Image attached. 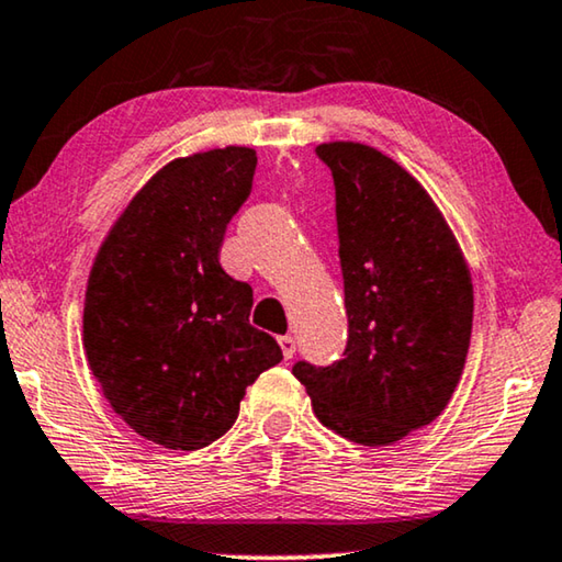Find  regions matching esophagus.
Instances as JSON below:
<instances>
[{
	"label": "esophagus",
	"mask_w": 562,
	"mask_h": 562,
	"mask_svg": "<svg viewBox=\"0 0 562 562\" xmlns=\"http://www.w3.org/2000/svg\"><path fill=\"white\" fill-rule=\"evenodd\" d=\"M278 342L282 348V356L290 361V358L295 356V338H292V335H282V338H278Z\"/></svg>",
	"instance_id": "1"
}]
</instances>
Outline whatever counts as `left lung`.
<instances>
[{"label": "left lung", "instance_id": "8db88e82", "mask_svg": "<svg viewBox=\"0 0 562 562\" xmlns=\"http://www.w3.org/2000/svg\"><path fill=\"white\" fill-rule=\"evenodd\" d=\"M333 173L348 342L292 375L321 424L383 447L431 424L462 379L472 280L454 234L412 173L363 144L315 148Z\"/></svg>", "mask_w": 562, "mask_h": 562}]
</instances>
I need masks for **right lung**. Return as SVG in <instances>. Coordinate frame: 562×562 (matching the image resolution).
Masks as SVG:
<instances>
[{
    "mask_svg": "<svg viewBox=\"0 0 562 562\" xmlns=\"http://www.w3.org/2000/svg\"><path fill=\"white\" fill-rule=\"evenodd\" d=\"M257 169L252 148L176 158L113 224L90 270L82 346L133 431L194 451L224 437L249 383L282 361L249 325L252 288L220 265Z\"/></svg>",
    "mask_w": 562,
    "mask_h": 562,
    "instance_id": "add662e5",
    "label": "right lung"
}]
</instances>
